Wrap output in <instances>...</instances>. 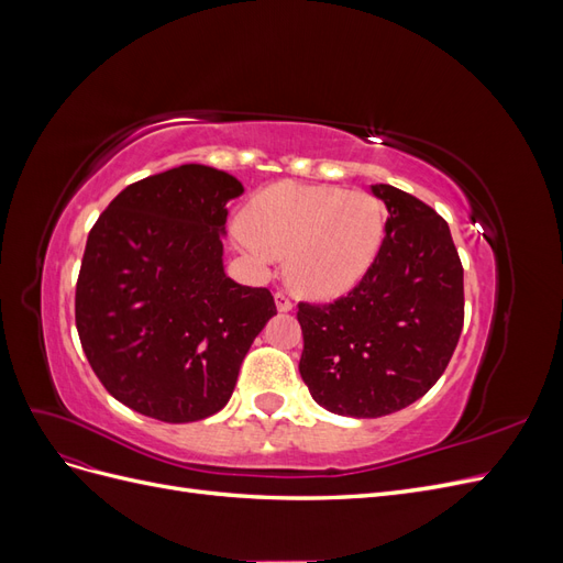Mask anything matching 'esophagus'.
I'll return each mask as SVG.
<instances>
[{"mask_svg":"<svg viewBox=\"0 0 563 563\" xmlns=\"http://www.w3.org/2000/svg\"><path fill=\"white\" fill-rule=\"evenodd\" d=\"M275 302H277V310L279 312H291L294 310V300L288 298V294H284V291L275 294Z\"/></svg>","mask_w":563,"mask_h":563,"instance_id":"34e87169","label":"esophagus"}]
</instances>
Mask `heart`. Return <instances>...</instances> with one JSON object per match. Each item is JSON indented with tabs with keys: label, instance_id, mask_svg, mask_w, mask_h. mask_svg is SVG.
Returning a JSON list of instances; mask_svg holds the SVG:
<instances>
[{
	"label": "heart",
	"instance_id": "obj_1",
	"mask_svg": "<svg viewBox=\"0 0 563 563\" xmlns=\"http://www.w3.org/2000/svg\"><path fill=\"white\" fill-rule=\"evenodd\" d=\"M383 201L338 185L269 187L251 216L232 220V236L255 265L286 253V275L310 296L343 294L376 263L385 240Z\"/></svg>",
	"mask_w": 563,
	"mask_h": 563
}]
</instances>
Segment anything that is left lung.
<instances>
[{
    "instance_id": "1",
    "label": "left lung",
    "mask_w": 563,
    "mask_h": 563,
    "mask_svg": "<svg viewBox=\"0 0 563 563\" xmlns=\"http://www.w3.org/2000/svg\"><path fill=\"white\" fill-rule=\"evenodd\" d=\"M376 263L329 305H298L300 376L331 413L380 418L418 401L446 371L465 319L463 265L446 220L397 187Z\"/></svg>"
}]
</instances>
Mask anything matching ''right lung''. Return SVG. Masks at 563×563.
<instances>
[{"label": "right lung", "mask_w": 563, "mask_h": 563, "mask_svg": "<svg viewBox=\"0 0 563 563\" xmlns=\"http://www.w3.org/2000/svg\"><path fill=\"white\" fill-rule=\"evenodd\" d=\"M242 192L225 172L183 164L124 187L89 232L77 331L98 380L133 411L164 422L218 413L277 314L267 288L225 275V207Z\"/></svg>", "instance_id": "1"}]
</instances>
